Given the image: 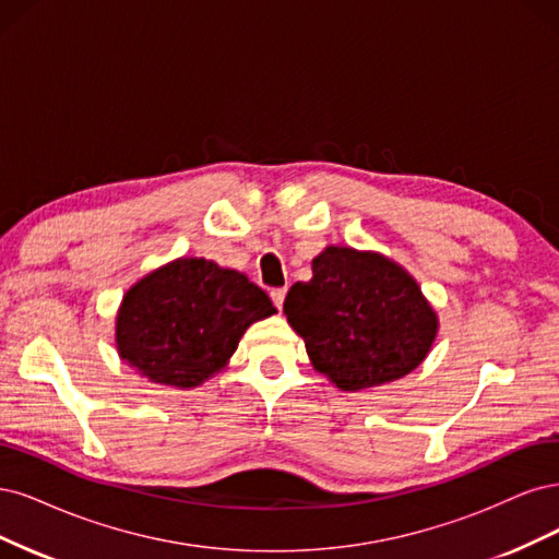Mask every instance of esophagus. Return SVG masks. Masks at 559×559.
Returning <instances> with one entry per match:
<instances>
[{"label": "esophagus", "mask_w": 559, "mask_h": 559, "mask_svg": "<svg viewBox=\"0 0 559 559\" xmlns=\"http://www.w3.org/2000/svg\"><path fill=\"white\" fill-rule=\"evenodd\" d=\"M285 287H272V293H269V295H272V299H274V304L278 306V309H283V299H285Z\"/></svg>", "instance_id": "1"}]
</instances>
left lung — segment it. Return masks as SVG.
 <instances>
[{
  "label": "left lung",
  "instance_id": "8db88e82",
  "mask_svg": "<svg viewBox=\"0 0 559 559\" xmlns=\"http://www.w3.org/2000/svg\"><path fill=\"white\" fill-rule=\"evenodd\" d=\"M283 311L313 367L341 390L376 388L411 373L439 328L402 266L338 246L313 260V278L290 287Z\"/></svg>",
  "mask_w": 559,
  "mask_h": 559
}]
</instances>
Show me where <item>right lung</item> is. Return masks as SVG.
Masks as SVG:
<instances>
[{"instance_id":"1","label":"right lung","mask_w":559,"mask_h":559,"mask_svg":"<svg viewBox=\"0 0 559 559\" xmlns=\"http://www.w3.org/2000/svg\"><path fill=\"white\" fill-rule=\"evenodd\" d=\"M272 313L276 306L246 274L183 258L124 295L118 353L155 383L194 388L227 362L255 320Z\"/></svg>"}]
</instances>
